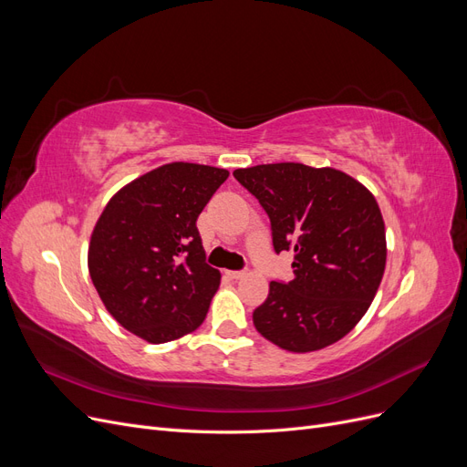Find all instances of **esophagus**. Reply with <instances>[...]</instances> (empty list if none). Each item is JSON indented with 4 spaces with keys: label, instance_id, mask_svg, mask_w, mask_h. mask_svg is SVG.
Masks as SVG:
<instances>
[{
    "label": "esophagus",
    "instance_id": "34e87169",
    "mask_svg": "<svg viewBox=\"0 0 467 467\" xmlns=\"http://www.w3.org/2000/svg\"><path fill=\"white\" fill-rule=\"evenodd\" d=\"M228 276H230V278L239 280V278H244V276H245V273H244V271H228Z\"/></svg>",
    "mask_w": 467,
    "mask_h": 467
}]
</instances>
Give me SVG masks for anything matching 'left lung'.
Segmentation results:
<instances>
[{
  "instance_id": "8db88e82",
  "label": "left lung",
  "mask_w": 467,
  "mask_h": 467,
  "mask_svg": "<svg viewBox=\"0 0 467 467\" xmlns=\"http://www.w3.org/2000/svg\"><path fill=\"white\" fill-rule=\"evenodd\" d=\"M271 220L275 251H294V278L273 280L253 312L257 331L290 352L343 338L370 307L386 268L374 194L331 167L266 163L235 169Z\"/></svg>"
}]
</instances>
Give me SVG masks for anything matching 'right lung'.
Returning <instances> with one entry per match:
<instances>
[{"instance_id": "right-lung-1", "label": "right lung", "mask_w": 467, "mask_h": 467, "mask_svg": "<svg viewBox=\"0 0 467 467\" xmlns=\"http://www.w3.org/2000/svg\"><path fill=\"white\" fill-rule=\"evenodd\" d=\"M228 171L167 163L120 189L97 220L89 275L109 314L124 329L160 345L204 321L220 271L206 263L196 228Z\"/></svg>"}]
</instances>
